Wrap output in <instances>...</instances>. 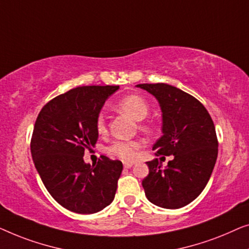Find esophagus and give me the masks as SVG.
Segmentation results:
<instances>
[{"instance_id":"34e87169","label":"esophagus","mask_w":249,"mask_h":249,"mask_svg":"<svg viewBox=\"0 0 249 249\" xmlns=\"http://www.w3.org/2000/svg\"><path fill=\"white\" fill-rule=\"evenodd\" d=\"M123 164H124L125 168H127V169H128V168H131L133 166V162H132V161H124Z\"/></svg>"}]
</instances>
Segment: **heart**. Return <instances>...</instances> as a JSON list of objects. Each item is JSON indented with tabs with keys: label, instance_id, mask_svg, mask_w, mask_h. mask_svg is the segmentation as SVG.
I'll return each instance as SVG.
<instances>
[{
	"label": "heart",
	"instance_id": "1",
	"mask_svg": "<svg viewBox=\"0 0 249 249\" xmlns=\"http://www.w3.org/2000/svg\"><path fill=\"white\" fill-rule=\"evenodd\" d=\"M117 107L131 116L135 121H142L149 114V105L144 98L139 94H128L118 101ZM96 129L99 134H105L107 132L106 121L104 115H99L96 121ZM142 143L140 141H116L108 148V153L116 156L124 160H132L135 158L136 151L141 148Z\"/></svg>",
	"mask_w": 249,
	"mask_h": 249
}]
</instances>
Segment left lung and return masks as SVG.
<instances>
[{
  "label": "left lung",
  "mask_w": 249,
  "mask_h": 249,
  "mask_svg": "<svg viewBox=\"0 0 249 249\" xmlns=\"http://www.w3.org/2000/svg\"><path fill=\"white\" fill-rule=\"evenodd\" d=\"M162 111V136L152 150L156 156H174L166 168L148 161L149 175L142 180L145 196L163 209H179L202 193L218 157L215 127L206 108L185 91L166 83H143Z\"/></svg>",
  "instance_id": "obj_1"
}]
</instances>
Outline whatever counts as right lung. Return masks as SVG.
<instances>
[{
  "mask_svg": "<svg viewBox=\"0 0 249 249\" xmlns=\"http://www.w3.org/2000/svg\"><path fill=\"white\" fill-rule=\"evenodd\" d=\"M120 86H86L45 105L34 126L30 150L45 187L58 204L80 214L99 212L115 197L123 163L101 156L86 163L85 150L98 140L96 121Z\"/></svg>",
  "mask_w": 249,
  "mask_h": 249,
  "instance_id": "obj_1",
  "label": "right lung"
}]
</instances>
